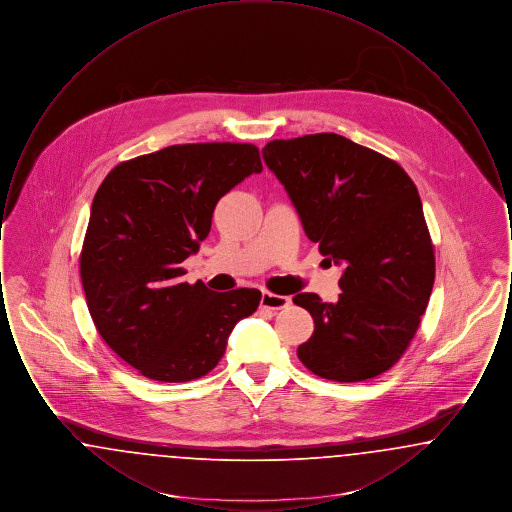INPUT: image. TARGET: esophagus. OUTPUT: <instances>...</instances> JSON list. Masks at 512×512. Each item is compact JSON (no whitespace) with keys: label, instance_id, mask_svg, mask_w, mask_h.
I'll return each instance as SVG.
<instances>
[{"label":"esophagus","instance_id":"1","mask_svg":"<svg viewBox=\"0 0 512 512\" xmlns=\"http://www.w3.org/2000/svg\"><path fill=\"white\" fill-rule=\"evenodd\" d=\"M292 301L290 297L284 295H276V293L263 292L261 295V307L263 309H270V311H280L284 307H288Z\"/></svg>","mask_w":512,"mask_h":512}]
</instances>
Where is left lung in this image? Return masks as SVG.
<instances>
[{
	"label": "left lung",
	"mask_w": 512,
	"mask_h": 512,
	"mask_svg": "<svg viewBox=\"0 0 512 512\" xmlns=\"http://www.w3.org/2000/svg\"><path fill=\"white\" fill-rule=\"evenodd\" d=\"M263 159L324 261L343 265L336 303L317 293L293 297L315 320L299 361L334 382L390 370L413 340L436 278L413 180L382 153L332 132L268 142Z\"/></svg>",
	"instance_id": "left-lung-1"
}]
</instances>
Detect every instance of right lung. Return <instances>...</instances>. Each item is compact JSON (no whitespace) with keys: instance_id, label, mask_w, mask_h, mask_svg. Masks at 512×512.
Returning a JSON list of instances; mask_svg holds the SVG:
<instances>
[{"instance_id":"1","label":"right lung","mask_w":512,"mask_h":512,"mask_svg":"<svg viewBox=\"0 0 512 512\" xmlns=\"http://www.w3.org/2000/svg\"><path fill=\"white\" fill-rule=\"evenodd\" d=\"M263 171L253 144H182L124 161L92 201L80 278L99 336L142 376L190 382L219 365L261 292L182 282L220 197Z\"/></svg>"}]
</instances>
